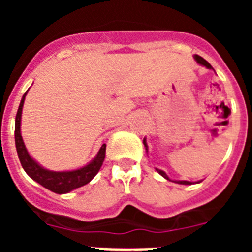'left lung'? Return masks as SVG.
Masks as SVG:
<instances>
[{
    "instance_id": "obj_1",
    "label": "left lung",
    "mask_w": 252,
    "mask_h": 252,
    "mask_svg": "<svg viewBox=\"0 0 252 252\" xmlns=\"http://www.w3.org/2000/svg\"><path fill=\"white\" fill-rule=\"evenodd\" d=\"M193 58H194L195 62H197V63L199 64V65L206 66L207 69H212V70H215V69L212 68V65H211V64H209L208 62H207V60H204L203 58L199 57V55L195 54V55H193ZM144 145H145L146 153H148V144H146V139H144ZM155 169H157L158 173H159V174L161 175V177L165 178L166 180H170V182H174V183H178V184H186V186H190V184H194V182H188V180H173V179H170V178H169L168 175H166V173L164 170H161V169H158V168H155ZM195 183H201V180H199V182H195Z\"/></svg>"
}]
</instances>
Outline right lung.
I'll use <instances>...</instances> for the list:
<instances>
[{
    "label": "right lung",
    "mask_w": 252,
    "mask_h": 252,
    "mask_svg": "<svg viewBox=\"0 0 252 252\" xmlns=\"http://www.w3.org/2000/svg\"><path fill=\"white\" fill-rule=\"evenodd\" d=\"M28 91L25 92V94L22 95L19 110H17L16 113V120H15V144H16L20 162H21L24 170L26 171V174L31 179L35 180L36 183H39L40 186H43L44 188L49 189V190L57 193V194H65V193L72 192L74 189L90 183L99 171L102 164H103L104 155H106V144L101 146L97 155L87 165L74 169V170L54 171L40 165L39 162L29 154L21 136L22 107H24Z\"/></svg>",
    "instance_id": "1"
}]
</instances>
